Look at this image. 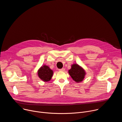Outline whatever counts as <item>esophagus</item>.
Here are the masks:
<instances>
[{"label": "esophagus", "instance_id": "esophagus-1", "mask_svg": "<svg viewBox=\"0 0 122 122\" xmlns=\"http://www.w3.org/2000/svg\"><path fill=\"white\" fill-rule=\"evenodd\" d=\"M59 71H65V69L64 68H61V69H59Z\"/></svg>", "mask_w": 122, "mask_h": 122}]
</instances>
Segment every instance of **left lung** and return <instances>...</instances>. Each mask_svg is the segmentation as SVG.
I'll list each match as a JSON object with an SVG mask.
<instances>
[{
  "label": "left lung",
  "instance_id": "1",
  "mask_svg": "<svg viewBox=\"0 0 122 122\" xmlns=\"http://www.w3.org/2000/svg\"><path fill=\"white\" fill-rule=\"evenodd\" d=\"M68 73L72 79L77 82L82 81L85 75L84 69L76 64L71 66V68L68 71Z\"/></svg>",
  "mask_w": 122,
  "mask_h": 122
}]
</instances>
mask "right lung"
<instances>
[{"mask_svg":"<svg viewBox=\"0 0 122 122\" xmlns=\"http://www.w3.org/2000/svg\"><path fill=\"white\" fill-rule=\"evenodd\" d=\"M39 78L44 81H49L53 75V71L47 66H42L38 71Z\"/></svg>","mask_w":122,"mask_h":122,"instance_id":"add662e5","label":"right lung"}]
</instances>
